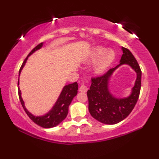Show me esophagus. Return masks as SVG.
Returning <instances> with one entry per match:
<instances>
[{
    "instance_id": "1",
    "label": "esophagus",
    "mask_w": 159,
    "mask_h": 159,
    "mask_svg": "<svg viewBox=\"0 0 159 159\" xmlns=\"http://www.w3.org/2000/svg\"><path fill=\"white\" fill-rule=\"evenodd\" d=\"M88 90V87H87L85 85H81L80 87V88H79V91L80 92H86Z\"/></svg>"
}]
</instances>
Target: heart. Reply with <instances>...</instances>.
Here are the masks:
<instances>
[{"label": "heart", "instance_id": "1", "mask_svg": "<svg viewBox=\"0 0 159 159\" xmlns=\"http://www.w3.org/2000/svg\"><path fill=\"white\" fill-rule=\"evenodd\" d=\"M100 58L93 67L94 72L97 74H101L104 72L115 59V52L113 50L107 49L104 50L103 47H98L93 50L89 61L93 62Z\"/></svg>", "mask_w": 159, "mask_h": 159}]
</instances>
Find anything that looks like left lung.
I'll return each instance as SVG.
<instances>
[{
  "mask_svg": "<svg viewBox=\"0 0 159 159\" xmlns=\"http://www.w3.org/2000/svg\"><path fill=\"white\" fill-rule=\"evenodd\" d=\"M121 50L123 54L119 65L110 69L102 76L92 78L90 89L87 93L91 116L100 122L105 124H116L124 120L134 109L140 93V67L129 50L124 47H121ZM124 64L130 66L136 71L137 79L130 96L123 99H117L110 92L108 82L114 71Z\"/></svg>",
  "mask_w": 159,
  "mask_h": 159,
  "instance_id": "left-lung-1",
  "label": "left lung"
}]
</instances>
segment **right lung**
Segmentation results:
<instances>
[{
  "label": "right lung",
  "instance_id": "1",
  "mask_svg": "<svg viewBox=\"0 0 159 159\" xmlns=\"http://www.w3.org/2000/svg\"><path fill=\"white\" fill-rule=\"evenodd\" d=\"M42 46L43 43H39V44L35 46V48L31 50V52L29 54L28 56L26 57V58L24 61L20 69L19 76L20 73H21V71L23 68V67L25 65L28 57L30 55H31L33 52H35L36 50L41 48ZM18 85H19V79ZM78 88H79V86H78V84L76 82L64 86L61 93L59 97L58 98V99H57L55 105L52 108V109L50 110L48 113H47L45 115H43V116H33V114H31L26 109V107L25 106V102H24L21 96V91H20L19 87L18 96L23 109L25 111V112L27 114V116L30 117V119L36 124L39 125V126L45 128H49L57 126V125L59 124L66 117L67 113H68V107L74 98L76 96V94L78 93Z\"/></svg>",
  "mask_w": 159,
  "mask_h": 159
}]
</instances>
